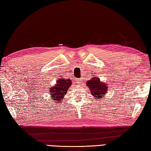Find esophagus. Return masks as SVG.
<instances>
[{
    "label": "esophagus",
    "mask_w": 151,
    "mask_h": 151,
    "mask_svg": "<svg viewBox=\"0 0 151 151\" xmlns=\"http://www.w3.org/2000/svg\"><path fill=\"white\" fill-rule=\"evenodd\" d=\"M76 83H77L78 84H81L82 83V79H76Z\"/></svg>",
    "instance_id": "1"
}]
</instances>
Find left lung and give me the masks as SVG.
<instances>
[{
    "label": "left lung",
    "instance_id": "1",
    "mask_svg": "<svg viewBox=\"0 0 151 151\" xmlns=\"http://www.w3.org/2000/svg\"><path fill=\"white\" fill-rule=\"evenodd\" d=\"M86 87L88 88L91 91L90 94L93 97V99H97V101H99L100 99H103V97H107L106 93H108L109 88L108 85L107 83L101 81L98 76H93L91 79L86 81Z\"/></svg>",
    "mask_w": 151,
    "mask_h": 151
}]
</instances>
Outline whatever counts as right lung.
Returning a JSON list of instances; mask_svg holds the SVG:
<instances>
[{"label": "right lung", "mask_w": 151, "mask_h": 151, "mask_svg": "<svg viewBox=\"0 0 151 151\" xmlns=\"http://www.w3.org/2000/svg\"><path fill=\"white\" fill-rule=\"evenodd\" d=\"M72 82L69 78L66 79L63 77H60L57 79L56 83L54 86H50L49 89V93L52 101L60 103L62 102L65 96L67 93V89L72 84Z\"/></svg>", "instance_id": "right-lung-1"}]
</instances>
